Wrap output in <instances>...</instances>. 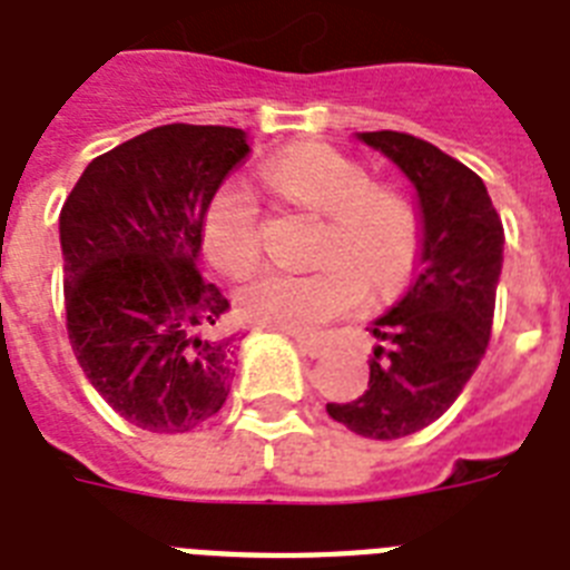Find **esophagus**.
Wrapping results in <instances>:
<instances>
[{"instance_id":"34e87169","label":"esophagus","mask_w":570,"mask_h":570,"mask_svg":"<svg viewBox=\"0 0 570 570\" xmlns=\"http://www.w3.org/2000/svg\"><path fill=\"white\" fill-rule=\"evenodd\" d=\"M295 343H298V348H302L304 355L311 357H322L325 352H328V343L320 337H307V334H295Z\"/></svg>"}]
</instances>
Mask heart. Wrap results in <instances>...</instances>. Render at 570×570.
Wrapping results in <instances>:
<instances>
[{
	"mask_svg": "<svg viewBox=\"0 0 570 570\" xmlns=\"http://www.w3.org/2000/svg\"><path fill=\"white\" fill-rule=\"evenodd\" d=\"M268 189L281 200L322 215L313 272L263 268L236 293L248 322L284 331L325 328L361 311L366 295L387 298L420 259V218L402 191L375 186L364 165L334 147L304 145L266 165ZM263 209L248 183L224 180L206 200L200 242L206 259L239 275L259 257Z\"/></svg>",
	"mask_w": 570,
	"mask_h": 570,
	"instance_id": "obj_1",
	"label": "heart"
}]
</instances>
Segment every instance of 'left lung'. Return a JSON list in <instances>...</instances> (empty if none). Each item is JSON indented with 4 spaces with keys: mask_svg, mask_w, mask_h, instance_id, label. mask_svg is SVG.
I'll return each mask as SVG.
<instances>
[{
    "mask_svg": "<svg viewBox=\"0 0 570 570\" xmlns=\"http://www.w3.org/2000/svg\"><path fill=\"white\" fill-rule=\"evenodd\" d=\"M414 183L423 209V266L402 302L375 322L366 390L328 402L331 420L373 441H396L450 411L485 357L503 222L485 183L441 147L407 132H361Z\"/></svg>",
    "mask_w": 570,
    "mask_h": 570,
    "instance_id": "1",
    "label": "left lung"
}]
</instances>
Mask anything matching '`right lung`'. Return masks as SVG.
<instances>
[{
    "instance_id": "right-lung-1",
    "label": "right lung",
    "mask_w": 570,
    "mask_h": 570,
    "mask_svg": "<svg viewBox=\"0 0 570 570\" xmlns=\"http://www.w3.org/2000/svg\"><path fill=\"white\" fill-rule=\"evenodd\" d=\"M245 156L242 129H147L91 159L61 206L67 337L94 390L145 432H191L230 393V304L197 250L206 200Z\"/></svg>"
}]
</instances>
